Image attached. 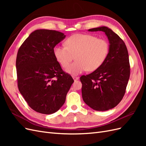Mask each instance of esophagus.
Masks as SVG:
<instances>
[{
    "label": "esophagus",
    "mask_w": 146,
    "mask_h": 146,
    "mask_svg": "<svg viewBox=\"0 0 146 146\" xmlns=\"http://www.w3.org/2000/svg\"><path fill=\"white\" fill-rule=\"evenodd\" d=\"M72 78H73V79L74 80V81L77 80H78V79H79V77H77V76H73Z\"/></svg>",
    "instance_id": "esophagus-1"
}]
</instances>
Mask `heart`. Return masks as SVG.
<instances>
[{"instance_id": "obj_1", "label": "heart", "mask_w": 146, "mask_h": 146, "mask_svg": "<svg viewBox=\"0 0 146 146\" xmlns=\"http://www.w3.org/2000/svg\"><path fill=\"white\" fill-rule=\"evenodd\" d=\"M66 46H56L54 54L63 68H66L76 56L77 60L67 69L72 75L88 69L94 71L104 63L109 52L108 42L92 35L75 34L65 41Z\"/></svg>"}]
</instances>
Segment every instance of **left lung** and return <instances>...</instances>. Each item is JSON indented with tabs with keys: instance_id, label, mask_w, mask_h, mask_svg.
<instances>
[{
	"instance_id": "8db88e82",
	"label": "left lung",
	"mask_w": 146,
	"mask_h": 146,
	"mask_svg": "<svg viewBox=\"0 0 146 146\" xmlns=\"http://www.w3.org/2000/svg\"><path fill=\"white\" fill-rule=\"evenodd\" d=\"M102 31L110 42L109 52L100 68L80 77L83 101L97 111L111 109L120 102L125 93L130 75L129 53L125 42L107 27L89 29Z\"/></svg>"
}]
</instances>
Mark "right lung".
<instances>
[{
    "instance_id": "right-lung-1",
    "label": "right lung",
    "mask_w": 146,
    "mask_h": 146,
    "mask_svg": "<svg viewBox=\"0 0 146 146\" xmlns=\"http://www.w3.org/2000/svg\"><path fill=\"white\" fill-rule=\"evenodd\" d=\"M65 37L58 31L36 30L17 52V86L29 107L38 113L50 114L58 111L74 82L54 54L55 46Z\"/></svg>"
}]
</instances>
